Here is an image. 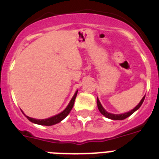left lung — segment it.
Returning a JSON list of instances; mask_svg holds the SVG:
<instances>
[{"mask_svg": "<svg viewBox=\"0 0 159 159\" xmlns=\"http://www.w3.org/2000/svg\"><path fill=\"white\" fill-rule=\"evenodd\" d=\"M144 98H145V96H144V97L142 98V100H141L140 102L139 103L138 106H135V107H134L133 110H131L130 111H129V112H126V113H124V114L115 115V114H111V113H109V112H107V111H106V110L103 108V106H102V104H101V102H100V101L98 100V98H97V107H98V109H99L100 112H101V113H102L103 116H106V118L111 119V120H125V119H126L129 116H131V115H132V114H133L134 111H137V110H138V109L140 107L141 105L143 104V101H144Z\"/></svg>", "mask_w": 159, "mask_h": 159, "instance_id": "8db88e82", "label": "left lung"}]
</instances>
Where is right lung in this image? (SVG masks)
Returning a JSON list of instances; mask_svg holds the SVG:
<instances>
[{"label":"right lung","instance_id":"right-lung-1","mask_svg":"<svg viewBox=\"0 0 159 159\" xmlns=\"http://www.w3.org/2000/svg\"><path fill=\"white\" fill-rule=\"evenodd\" d=\"M77 91L75 92L74 96L72 97V100L70 101L69 104L67 105V106L66 107L64 111H62L61 113L57 114L56 116H52L50 118H48V119H44V120H37V119H34V118H30V117H29L27 116H25L27 117L29 120L31 121V122H33L34 124H37V125H47V126H49V125H53L55 124H57L59 123L60 121H62V120L64 118L67 117V116L68 114L70 113V111L72 109L73 107V105H74V102H75V99H76V97H77Z\"/></svg>","mask_w":159,"mask_h":159}]
</instances>
